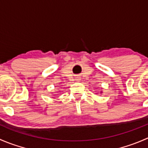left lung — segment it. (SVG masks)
Wrapping results in <instances>:
<instances>
[{
    "label": "left lung",
    "mask_w": 148,
    "mask_h": 148,
    "mask_svg": "<svg viewBox=\"0 0 148 148\" xmlns=\"http://www.w3.org/2000/svg\"><path fill=\"white\" fill-rule=\"evenodd\" d=\"M102 91H101V94H102Z\"/></svg>",
    "instance_id": "obj_1"
}]
</instances>
